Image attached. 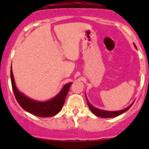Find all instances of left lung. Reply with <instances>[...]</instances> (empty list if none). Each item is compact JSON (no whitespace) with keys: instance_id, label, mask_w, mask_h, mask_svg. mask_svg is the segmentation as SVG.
I'll return each instance as SVG.
<instances>
[{"instance_id":"8db88e82","label":"left lung","mask_w":149,"mask_h":149,"mask_svg":"<svg viewBox=\"0 0 149 149\" xmlns=\"http://www.w3.org/2000/svg\"><path fill=\"white\" fill-rule=\"evenodd\" d=\"M134 46L136 47V45L135 44H134ZM86 101H87V104H88V107H89V109H91V112H92L94 115H97V116L100 117V118H115V117L118 116V115H120L121 114L124 113L125 112H126V111L128 110V109L131 107V106L133 105V103H132L130 106H128L127 107H126L125 109H122V110L115 111H115H114V112H110V111L102 110V109H98V108H97V107H94V106H92V105L89 103L88 100H87L86 96Z\"/></svg>"}]
</instances>
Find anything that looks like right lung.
I'll return each mask as SVG.
<instances>
[{"label": "right lung", "instance_id": "1", "mask_svg": "<svg viewBox=\"0 0 149 149\" xmlns=\"http://www.w3.org/2000/svg\"><path fill=\"white\" fill-rule=\"evenodd\" d=\"M10 80L13 94L20 106L26 112L42 118L52 117L61 110L69 88L72 84L71 83L65 84L59 94L49 101L39 102L29 98L17 89L15 84L12 68H10Z\"/></svg>", "mask_w": 149, "mask_h": 149}]
</instances>
